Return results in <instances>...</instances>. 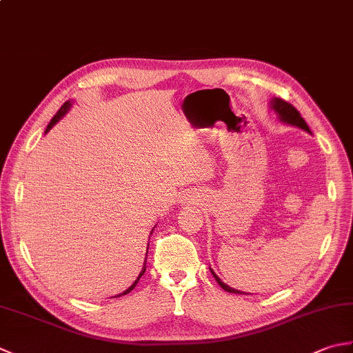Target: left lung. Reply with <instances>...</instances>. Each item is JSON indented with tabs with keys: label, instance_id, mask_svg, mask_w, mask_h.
I'll use <instances>...</instances> for the list:
<instances>
[{
	"label": "left lung",
	"instance_id": "left-lung-1",
	"mask_svg": "<svg viewBox=\"0 0 353 353\" xmlns=\"http://www.w3.org/2000/svg\"><path fill=\"white\" fill-rule=\"evenodd\" d=\"M270 104H272V108H273V110L276 112V114L279 115L281 121L287 123V124H291V125H296V127H301V129H303L305 132L311 133L308 124L305 123V119L301 117V114H299V110H297L294 106H292V104H290L288 101H285V100H282V99H273L272 101H270ZM209 270H211V273L214 274L215 281L219 282V285H220V287H221L224 291L234 292V294H244L243 291H238V290L230 288L229 285L224 283V282L220 279V277L214 273V270H212L211 267H209Z\"/></svg>",
	"mask_w": 353,
	"mask_h": 353
}]
</instances>
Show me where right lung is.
<instances>
[{"label": "right lung", "mask_w": 353, "mask_h": 353, "mask_svg": "<svg viewBox=\"0 0 353 353\" xmlns=\"http://www.w3.org/2000/svg\"><path fill=\"white\" fill-rule=\"evenodd\" d=\"M70 108H71V103H70V101H65V103H63V106H62L61 109H59V110H57V114H56L54 117H52V118H51V121H50V124L47 125V130H45V133H47V132H48V130L51 129V127H52V125H54V124H56V123L59 121V119H61V118H62V117H63V115L66 114V112H68V110H70ZM147 253H148V250H147ZM145 264H147V261H144V267H142V270H141V273H139V276L137 277V281H134V282H133V283L130 285V287H129V288H127L125 291H123V292H121V294H117V296H114V297H121V296H124V294H129V292H130V291H132V290H133L134 287H137V283H138V281L141 279V277H142V274H144V273H145V268H147V267H145Z\"/></svg>", "instance_id": "add662e5"}]
</instances>
